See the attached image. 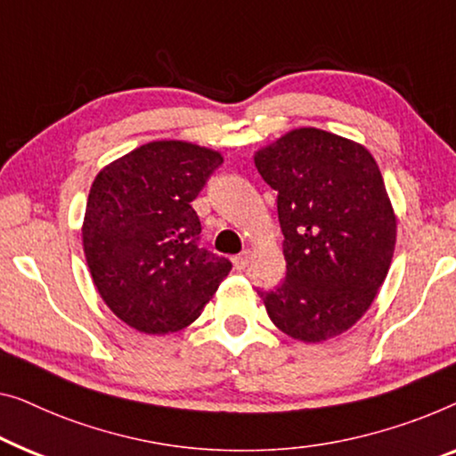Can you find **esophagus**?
<instances>
[{
  "mask_svg": "<svg viewBox=\"0 0 456 456\" xmlns=\"http://www.w3.org/2000/svg\"><path fill=\"white\" fill-rule=\"evenodd\" d=\"M249 260H252V252H249V249H246V252H241L240 256H235L233 265H235L237 271H246V268L249 266Z\"/></svg>",
  "mask_w": 456,
  "mask_h": 456,
  "instance_id": "34e87169",
  "label": "esophagus"
}]
</instances>
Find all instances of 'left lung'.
<instances>
[{"label":"left lung","instance_id":"1","mask_svg":"<svg viewBox=\"0 0 456 456\" xmlns=\"http://www.w3.org/2000/svg\"><path fill=\"white\" fill-rule=\"evenodd\" d=\"M279 191L287 277L260 291L268 316L295 341L347 332L376 299L396 243V215L371 152L320 127H295L254 152Z\"/></svg>","mask_w":456,"mask_h":456}]
</instances>
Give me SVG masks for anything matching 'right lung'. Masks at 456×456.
<instances>
[{"instance_id":"add662e5","label":"right lung","mask_w":456,"mask_h":456,"mask_svg":"<svg viewBox=\"0 0 456 456\" xmlns=\"http://www.w3.org/2000/svg\"><path fill=\"white\" fill-rule=\"evenodd\" d=\"M223 155L185 140H152L97 173L82 246L99 295L144 335L190 326L219 289L231 262L198 246L191 200Z\"/></svg>"}]
</instances>
